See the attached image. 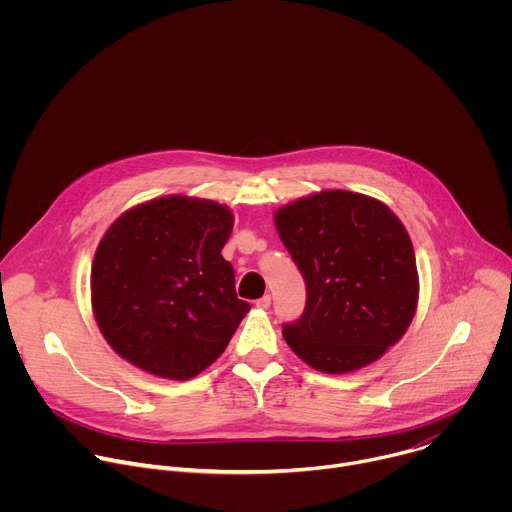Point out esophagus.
<instances>
[{
  "mask_svg": "<svg viewBox=\"0 0 512 512\" xmlns=\"http://www.w3.org/2000/svg\"><path fill=\"white\" fill-rule=\"evenodd\" d=\"M269 306H271V296H263L261 300H257V308L269 310Z\"/></svg>",
  "mask_w": 512,
  "mask_h": 512,
  "instance_id": "esophagus-1",
  "label": "esophagus"
}]
</instances>
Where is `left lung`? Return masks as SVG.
Here are the masks:
<instances>
[{
    "label": "left lung",
    "instance_id": "8db88e82",
    "mask_svg": "<svg viewBox=\"0 0 512 512\" xmlns=\"http://www.w3.org/2000/svg\"><path fill=\"white\" fill-rule=\"evenodd\" d=\"M273 223L306 279V312L283 328L306 364L352 373L401 340L417 310L419 275L411 237L385 202L320 190L279 206Z\"/></svg>",
    "mask_w": 512,
    "mask_h": 512
}]
</instances>
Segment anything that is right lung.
<instances>
[{
	"instance_id": "right-lung-1",
	"label": "right lung",
	"mask_w": 512,
	"mask_h": 512,
	"mask_svg": "<svg viewBox=\"0 0 512 512\" xmlns=\"http://www.w3.org/2000/svg\"><path fill=\"white\" fill-rule=\"evenodd\" d=\"M233 210L170 194L121 212L91 267V306L107 344L154 377L188 381L221 356L249 312L221 255Z\"/></svg>"
}]
</instances>
